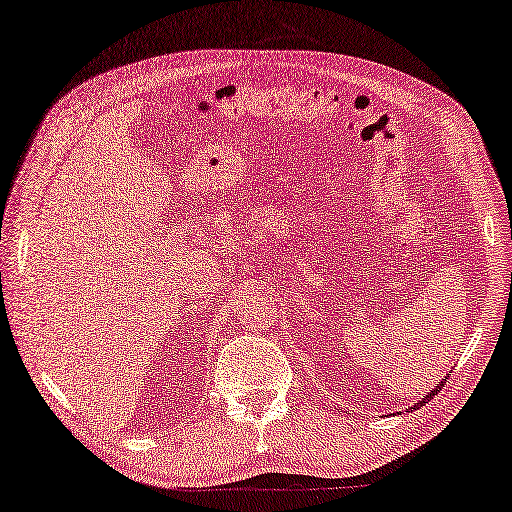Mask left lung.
<instances>
[{
  "instance_id": "8db88e82",
  "label": "left lung",
  "mask_w": 512,
  "mask_h": 512,
  "mask_svg": "<svg viewBox=\"0 0 512 512\" xmlns=\"http://www.w3.org/2000/svg\"><path fill=\"white\" fill-rule=\"evenodd\" d=\"M441 386H444V381H441V384H439L437 388H434V391H432V393H427V395H425V398H423L421 402H416V404H414V409H418V407H423V402H427V400H432V398H434V395H437V391H441Z\"/></svg>"
}]
</instances>
